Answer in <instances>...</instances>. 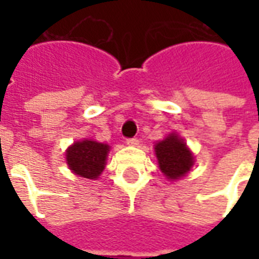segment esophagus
Returning a JSON list of instances; mask_svg holds the SVG:
<instances>
[{"instance_id": "esophagus-1", "label": "esophagus", "mask_w": 259, "mask_h": 259, "mask_svg": "<svg viewBox=\"0 0 259 259\" xmlns=\"http://www.w3.org/2000/svg\"><path fill=\"white\" fill-rule=\"evenodd\" d=\"M126 144H127V146H139V139H136V137L127 139V140H126Z\"/></svg>"}]
</instances>
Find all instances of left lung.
Returning <instances> with one entry per match:
<instances>
[{"mask_svg":"<svg viewBox=\"0 0 259 259\" xmlns=\"http://www.w3.org/2000/svg\"><path fill=\"white\" fill-rule=\"evenodd\" d=\"M159 169L170 180L185 176L193 166V155L179 136L170 135L155 146Z\"/></svg>","mask_w":259,"mask_h":259,"instance_id":"obj_1","label":"left lung"}]
</instances>
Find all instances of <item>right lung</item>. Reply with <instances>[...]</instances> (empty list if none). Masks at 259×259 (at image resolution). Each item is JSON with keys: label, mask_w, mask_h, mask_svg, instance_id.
I'll use <instances>...</instances> for the list:
<instances>
[{"label": "right lung", "mask_w": 259, "mask_h": 259, "mask_svg": "<svg viewBox=\"0 0 259 259\" xmlns=\"http://www.w3.org/2000/svg\"><path fill=\"white\" fill-rule=\"evenodd\" d=\"M109 146L97 141L74 143L66 151V161L72 172L87 179H97L105 166Z\"/></svg>", "instance_id": "1"}]
</instances>
